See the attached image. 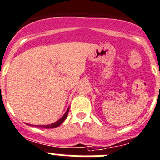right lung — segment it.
Returning <instances> with one entry per match:
<instances>
[{
    "instance_id": "add662e5",
    "label": "right lung",
    "mask_w": 160,
    "mask_h": 160,
    "mask_svg": "<svg viewBox=\"0 0 160 160\" xmlns=\"http://www.w3.org/2000/svg\"><path fill=\"white\" fill-rule=\"evenodd\" d=\"M68 111H69V108H68V110L66 111V112L64 113V115L62 116V117L60 118L59 120H57V122H55V123H52V124H48V125H32V126L41 127V128H57V127L60 126V125L64 121V119L67 118L68 113Z\"/></svg>"
}]
</instances>
